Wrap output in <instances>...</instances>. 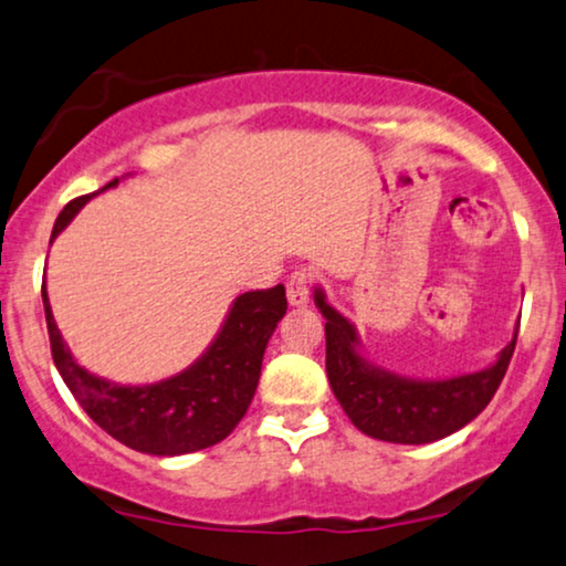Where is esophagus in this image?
<instances>
[{
	"label": "esophagus",
	"mask_w": 566,
	"mask_h": 566,
	"mask_svg": "<svg viewBox=\"0 0 566 566\" xmlns=\"http://www.w3.org/2000/svg\"><path fill=\"white\" fill-rule=\"evenodd\" d=\"M285 293H289L291 306H306L312 298V273L306 270H296L285 283Z\"/></svg>",
	"instance_id": "esophagus-1"
}]
</instances>
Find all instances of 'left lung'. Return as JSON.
<instances>
[{
    "instance_id": "1",
    "label": "left lung",
    "mask_w": 566,
    "mask_h": 566,
    "mask_svg": "<svg viewBox=\"0 0 566 566\" xmlns=\"http://www.w3.org/2000/svg\"><path fill=\"white\" fill-rule=\"evenodd\" d=\"M325 317L327 379L358 431L395 444H429L471 423L494 398L515 354L517 329L491 366L450 379H410L371 364L358 346L356 327L314 289Z\"/></svg>"
}]
</instances>
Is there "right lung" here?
<instances>
[{
	"mask_svg": "<svg viewBox=\"0 0 566 566\" xmlns=\"http://www.w3.org/2000/svg\"><path fill=\"white\" fill-rule=\"evenodd\" d=\"M116 185L119 179L108 181L98 192ZM98 192L64 205L51 231V241L67 229L80 208ZM41 296L51 356L75 400L116 442L158 458L205 450L223 442L237 429L256 392L268 340L289 310L283 285L241 293L226 314L216 340L192 366L153 385H119L75 361L51 314L46 281Z\"/></svg>",
	"mask_w": 566,
	"mask_h": 566,
	"instance_id": "add662e5",
	"label": "right lung"
}]
</instances>
